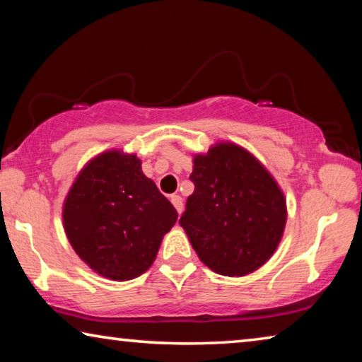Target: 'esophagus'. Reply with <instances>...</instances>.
Returning <instances> with one entry per match:
<instances>
[{"label": "esophagus", "mask_w": 362, "mask_h": 362, "mask_svg": "<svg viewBox=\"0 0 362 362\" xmlns=\"http://www.w3.org/2000/svg\"><path fill=\"white\" fill-rule=\"evenodd\" d=\"M170 202H172V204H174V208L177 209V212H179V214H182V211H183V199L179 197V194H172Z\"/></svg>", "instance_id": "34e87169"}]
</instances>
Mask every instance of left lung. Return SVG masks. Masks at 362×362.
<instances>
[{"mask_svg": "<svg viewBox=\"0 0 362 362\" xmlns=\"http://www.w3.org/2000/svg\"><path fill=\"white\" fill-rule=\"evenodd\" d=\"M194 192L180 226L212 271L242 277L274 255L284 235L286 203L272 175L233 143H219L193 160Z\"/></svg>", "mask_w": 362, "mask_h": 362, "instance_id": "8db88e82", "label": "left lung"}]
</instances>
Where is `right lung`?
Here are the masks:
<instances>
[{"label":"right lung","mask_w":362,"mask_h":362,"mask_svg":"<svg viewBox=\"0 0 362 362\" xmlns=\"http://www.w3.org/2000/svg\"><path fill=\"white\" fill-rule=\"evenodd\" d=\"M62 219L80 259L103 277L122 282L151 266L177 211L143 174L135 154L107 151L80 172Z\"/></svg>","instance_id":"right-lung-1"}]
</instances>
